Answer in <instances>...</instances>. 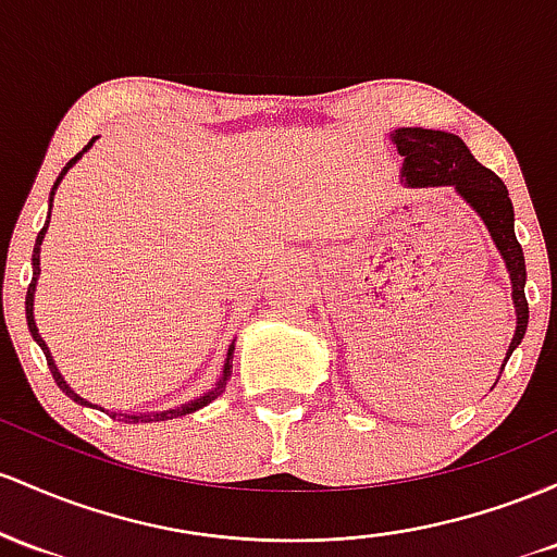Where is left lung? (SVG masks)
Wrapping results in <instances>:
<instances>
[{"instance_id": "left-lung-1", "label": "left lung", "mask_w": 557, "mask_h": 557, "mask_svg": "<svg viewBox=\"0 0 557 557\" xmlns=\"http://www.w3.org/2000/svg\"><path fill=\"white\" fill-rule=\"evenodd\" d=\"M399 154L405 158L403 176L413 186H455L458 195L479 212L481 221L490 228L492 239L503 255L505 265L510 271V284H513V305H516V336L510 342L508 358L513 349L521 345L523 334L529 326V302L523 284H527V260L523 249L516 239L513 228V202H510L508 189L490 168H484L473 158L471 149L463 139L445 131L431 128H399L392 134ZM505 358V362H508Z\"/></svg>"}]
</instances>
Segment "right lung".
Segmentation results:
<instances>
[{
	"instance_id": "1",
	"label": "right lung",
	"mask_w": 557,
	"mask_h": 557,
	"mask_svg": "<svg viewBox=\"0 0 557 557\" xmlns=\"http://www.w3.org/2000/svg\"><path fill=\"white\" fill-rule=\"evenodd\" d=\"M94 139H97V136H94ZM94 139H91L89 144H86V147L81 149V152L76 154V158H73L71 162H67L65 168H62V173H60L58 181H54V186H52V199H54V191H58V184L62 181V176H65V173H67V168H71L73 162H76V160L81 158V154H84L86 149L91 147ZM52 199H49V210H52ZM47 226H49V218H47V223H44V228L39 231V236H36V247H34V278H30L28 292H26V318H28V331H30V336H34V339H36V345H39V347L44 349V358H47V366H49V371H52L54 384H58L60 389L65 392V395L73 399V403H78V405H89V403H86L84 397H78L76 392H73L71 386L65 384V379L60 376L58 366H54L52 355H49V347L44 345V339L39 336V329H36V323H34V292H36V276H39V271H41V268H39V249H41V239H44V234H47ZM231 355H234V345H231V349H228V358H226V366H223V376H221V381H218L215 389H210L208 395H202L199 399H191V403L181 405V408H176V410H165V413H112V418H121V421H126V423H152V421H171V418H178V416H186V413H195V410L205 408V405H210L212 399H215V397H221V392L226 389V381H228V376H231ZM91 408H94V405H91ZM102 413H104V410H102Z\"/></svg>"
}]
</instances>
